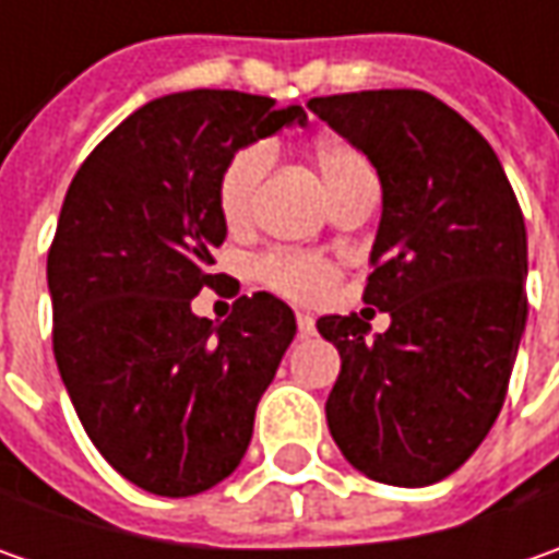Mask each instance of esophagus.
I'll list each match as a JSON object with an SVG mask.
<instances>
[{
	"label": "esophagus",
	"instance_id": "1",
	"mask_svg": "<svg viewBox=\"0 0 559 559\" xmlns=\"http://www.w3.org/2000/svg\"><path fill=\"white\" fill-rule=\"evenodd\" d=\"M317 333V323H313L311 313H298V335H313Z\"/></svg>",
	"mask_w": 559,
	"mask_h": 559
}]
</instances>
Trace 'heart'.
<instances>
[{"label":"heart","instance_id":"1","mask_svg":"<svg viewBox=\"0 0 559 559\" xmlns=\"http://www.w3.org/2000/svg\"><path fill=\"white\" fill-rule=\"evenodd\" d=\"M270 162H273V148L267 142H251L224 164L217 177V207L229 229H246L251 224L258 189L267 177ZM311 164L333 202L352 186L373 177L367 155L345 140L317 142L311 148ZM258 276L270 289L286 295L292 301H320L335 286L338 270L330 261L311 258V254H270L258 264Z\"/></svg>","mask_w":559,"mask_h":559}]
</instances>
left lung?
<instances>
[{
	"label": "left lung",
	"mask_w": 559,
	"mask_h": 559,
	"mask_svg": "<svg viewBox=\"0 0 559 559\" xmlns=\"http://www.w3.org/2000/svg\"><path fill=\"white\" fill-rule=\"evenodd\" d=\"M357 145L382 183L364 301L392 317H320L342 370L326 423L345 461L376 483L451 476L501 414L526 330V224L495 148L423 90L308 102Z\"/></svg>",
	"instance_id": "8db88e82"
}]
</instances>
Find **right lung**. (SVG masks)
Masks as SVG:
<instances>
[{
	"label": "right lung",
	"mask_w": 559,
	"mask_h": 559,
	"mask_svg": "<svg viewBox=\"0 0 559 559\" xmlns=\"http://www.w3.org/2000/svg\"><path fill=\"white\" fill-rule=\"evenodd\" d=\"M305 120L267 96L174 93L115 127L68 186L46 264L58 373L98 454L152 495L189 498L239 466L295 338L267 292L236 298L224 323L192 298L224 280V164Z\"/></svg>",
	"instance_id": "obj_1"
}]
</instances>
